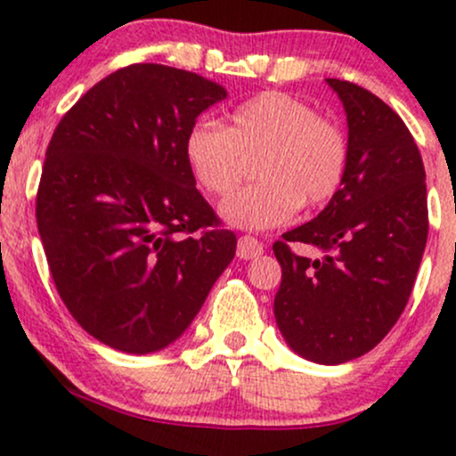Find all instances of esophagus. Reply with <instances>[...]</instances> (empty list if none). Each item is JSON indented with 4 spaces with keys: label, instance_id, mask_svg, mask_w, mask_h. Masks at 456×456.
<instances>
[{
    "label": "esophagus",
    "instance_id": "esophagus-1",
    "mask_svg": "<svg viewBox=\"0 0 456 456\" xmlns=\"http://www.w3.org/2000/svg\"><path fill=\"white\" fill-rule=\"evenodd\" d=\"M265 248H262V243L258 239L254 237H240L239 243H237V256L240 260H251L256 258V256H260Z\"/></svg>",
    "mask_w": 456,
    "mask_h": 456
}]
</instances>
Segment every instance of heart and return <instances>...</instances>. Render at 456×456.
Returning <instances> with one entry per match:
<instances>
[{"instance_id":"1","label":"heart","mask_w":456,"mask_h":456,"mask_svg":"<svg viewBox=\"0 0 456 456\" xmlns=\"http://www.w3.org/2000/svg\"><path fill=\"white\" fill-rule=\"evenodd\" d=\"M258 183L228 198L219 216L230 226L266 230L286 224L298 207L318 208L337 194L347 168V141L337 123L290 94L266 91L230 112L228 127L196 123L185 159L198 183L228 196L256 158Z\"/></svg>"}]
</instances>
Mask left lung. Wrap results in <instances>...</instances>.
<instances>
[{"instance_id": "8db88e82", "label": "left lung", "mask_w": 456, "mask_h": 456, "mask_svg": "<svg viewBox=\"0 0 456 456\" xmlns=\"http://www.w3.org/2000/svg\"><path fill=\"white\" fill-rule=\"evenodd\" d=\"M347 119V168L324 211L273 245L281 265L275 320L286 344L320 365L373 350L408 305L425 254V166L401 117L371 91L326 78ZM312 244L318 259L294 255Z\"/></svg>"}]
</instances>
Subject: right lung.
Segmentation results:
<instances>
[{"label":"right lung","instance_id":"add662e5","mask_svg":"<svg viewBox=\"0 0 456 456\" xmlns=\"http://www.w3.org/2000/svg\"><path fill=\"white\" fill-rule=\"evenodd\" d=\"M159 63L102 78L53 132L37 232L72 318L102 344L151 354L185 333L232 262L237 237L196 190L185 136L226 98Z\"/></svg>","mask_w":456,"mask_h":456}]
</instances>
